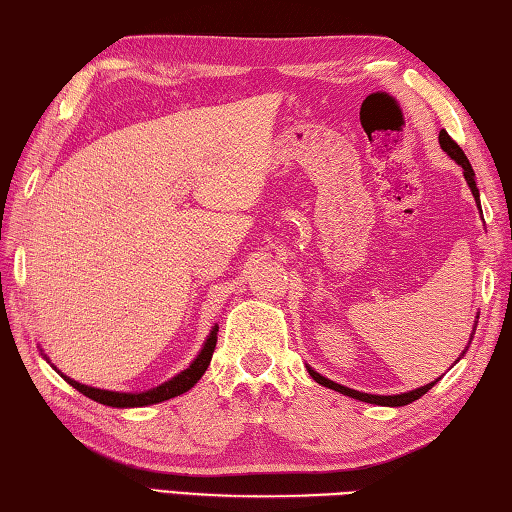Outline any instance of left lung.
Here are the masks:
<instances>
[{"label":"left lung","instance_id":"left-lung-1","mask_svg":"<svg viewBox=\"0 0 512 512\" xmlns=\"http://www.w3.org/2000/svg\"><path fill=\"white\" fill-rule=\"evenodd\" d=\"M439 144H442V148L446 150V153H448L450 157H453L459 166L464 168L466 182H468L470 190H473V195H475L477 204H479V190H477V184H475V173H473V166H470V162H468V157L464 155V150L459 148V144L455 142L453 137H450V135L446 133V130H442V133H439ZM308 373H310V377L315 379L317 384H322V386H326V388H333V390H337V393L348 395V397H353V399H359V402L379 404V406H406V404H413L415 399L426 395L428 390L435 386V382H430V384H426V386H422V388H417V390H410V393H404V395H368V393H359V390H353V388H346V386H339V384H335V382H330V379H326V377H322L319 373H315L313 368H308Z\"/></svg>","mask_w":512,"mask_h":512}]
</instances>
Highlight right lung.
Returning <instances> with one entry per match:
<instances>
[{"label":"right lung","mask_w":512,"mask_h":512,"mask_svg":"<svg viewBox=\"0 0 512 512\" xmlns=\"http://www.w3.org/2000/svg\"><path fill=\"white\" fill-rule=\"evenodd\" d=\"M215 344H217V326L210 330V335L206 339V344L202 348V353L197 355V359L193 364H190L182 375H177L170 379V382L157 386L153 390H146V393H113V390H102V388H90V386H84L79 382H73L70 377H64L66 382L77 388L79 393L95 399V402L104 404V406H115V408H135V406H148V404H159V402H166V399L170 397H177L186 393V390L193 388L199 377H202L206 373V368L210 364V357H213V350H215Z\"/></svg>","instance_id":"add662e5"}]
</instances>
